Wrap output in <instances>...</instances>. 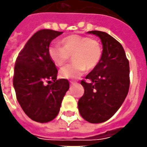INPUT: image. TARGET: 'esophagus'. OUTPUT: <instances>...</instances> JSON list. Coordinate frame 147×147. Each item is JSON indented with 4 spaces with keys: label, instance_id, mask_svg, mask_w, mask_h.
Returning <instances> with one entry per match:
<instances>
[{
    "label": "esophagus",
    "instance_id": "esophagus-1",
    "mask_svg": "<svg viewBox=\"0 0 147 147\" xmlns=\"http://www.w3.org/2000/svg\"><path fill=\"white\" fill-rule=\"evenodd\" d=\"M76 83V82H70V86H74V85H75Z\"/></svg>",
    "mask_w": 147,
    "mask_h": 147
}]
</instances>
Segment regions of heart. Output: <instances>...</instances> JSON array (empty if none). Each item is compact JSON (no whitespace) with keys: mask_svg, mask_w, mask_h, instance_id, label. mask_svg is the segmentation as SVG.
<instances>
[{"mask_svg":"<svg viewBox=\"0 0 147 147\" xmlns=\"http://www.w3.org/2000/svg\"><path fill=\"white\" fill-rule=\"evenodd\" d=\"M57 44H51L48 56L57 66H62L73 55L71 65L62 68L60 76L65 79H76L82 75L85 69L91 70L99 65L102 58V47L96 39L73 34L64 37Z\"/></svg>","mask_w":147,"mask_h":147,"instance_id":"obj_1","label":"heart"}]
</instances>
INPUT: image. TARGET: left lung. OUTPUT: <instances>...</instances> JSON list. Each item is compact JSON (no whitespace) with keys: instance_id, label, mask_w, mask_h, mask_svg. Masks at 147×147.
<instances>
[{"instance_id":"1","label":"left lung","mask_w":147,"mask_h":147,"mask_svg":"<svg viewBox=\"0 0 147 147\" xmlns=\"http://www.w3.org/2000/svg\"><path fill=\"white\" fill-rule=\"evenodd\" d=\"M103 44L99 65L81 84L84 94L78 100L81 116L90 123H102L121 108L129 89V64L122 45L106 32L91 30Z\"/></svg>"}]
</instances>
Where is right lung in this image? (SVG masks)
Wrapping results in <instances>:
<instances>
[{
    "instance_id": "obj_1",
    "label": "right lung",
    "mask_w": 147,
    "mask_h": 147,
    "mask_svg": "<svg viewBox=\"0 0 147 147\" xmlns=\"http://www.w3.org/2000/svg\"><path fill=\"white\" fill-rule=\"evenodd\" d=\"M63 32L44 30L35 32L21 50L15 62L13 84L21 108L31 120L53 121L69 88V81L57 79V69L48 56L52 40Z\"/></svg>"
}]
</instances>
